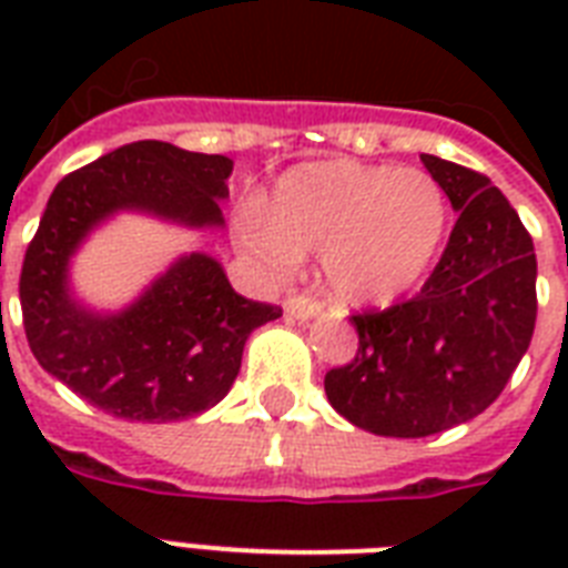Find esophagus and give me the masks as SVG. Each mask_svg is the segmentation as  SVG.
I'll list each match as a JSON object with an SVG mask.
<instances>
[{
    "mask_svg": "<svg viewBox=\"0 0 568 568\" xmlns=\"http://www.w3.org/2000/svg\"><path fill=\"white\" fill-rule=\"evenodd\" d=\"M285 312L297 321H310L321 315V303L312 301L310 294H288L285 297Z\"/></svg>",
    "mask_w": 568,
    "mask_h": 568,
    "instance_id": "obj_1",
    "label": "esophagus"
}]
</instances>
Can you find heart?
<instances>
[{
	"mask_svg": "<svg viewBox=\"0 0 568 568\" xmlns=\"http://www.w3.org/2000/svg\"><path fill=\"white\" fill-rule=\"evenodd\" d=\"M448 232V200L430 173L327 159L276 182L267 214L239 217L241 247L292 271L306 253L324 256L336 297L386 306L427 280Z\"/></svg>",
	"mask_w": 568,
	"mask_h": 568,
	"instance_id": "obj_1",
	"label": "heart"
}]
</instances>
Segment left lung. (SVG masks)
I'll return each instance as SVG.
<instances>
[{"label":"left lung","mask_w":568,"mask_h":568,"mask_svg":"<svg viewBox=\"0 0 568 568\" xmlns=\"http://www.w3.org/2000/svg\"><path fill=\"white\" fill-rule=\"evenodd\" d=\"M422 162L457 212L448 247L413 301L351 318L359 351L324 377L338 415L395 439L484 413L537 324V256L516 209L484 173L427 153Z\"/></svg>","instance_id":"1"}]
</instances>
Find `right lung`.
Returning a JSON list of instances; mask_svg holds the SVG:
<instances>
[{
  "instance_id": "right-lung-1",
  "label": "right lung",
  "mask_w": 568,
  "mask_h": 568,
  "mask_svg": "<svg viewBox=\"0 0 568 568\" xmlns=\"http://www.w3.org/2000/svg\"><path fill=\"white\" fill-rule=\"evenodd\" d=\"M230 173L226 155L135 141L58 182L20 274L22 327L43 372L126 422H182L221 404L247 336L280 318V306L241 297L221 262L189 253L126 310L97 312L75 301L70 258L118 212L221 226Z\"/></svg>"
}]
</instances>
